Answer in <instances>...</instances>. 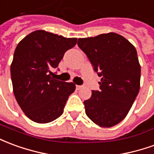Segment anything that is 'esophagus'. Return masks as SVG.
<instances>
[{"mask_svg":"<svg viewBox=\"0 0 154 154\" xmlns=\"http://www.w3.org/2000/svg\"><path fill=\"white\" fill-rule=\"evenodd\" d=\"M83 86L82 85H76V89H80L81 88H82Z\"/></svg>","mask_w":154,"mask_h":154,"instance_id":"1","label":"esophagus"}]
</instances>
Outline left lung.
Instances as JSON below:
<instances>
[{
  "instance_id": "obj_1",
  "label": "left lung",
  "mask_w": 154,
  "mask_h": 154,
  "mask_svg": "<svg viewBox=\"0 0 154 154\" xmlns=\"http://www.w3.org/2000/svg\"><path fill=\"white\" fill-rule=\"evenodd\" d=\"M78 46L101 77L100 90L84 101L87 116L99 126L112 127L124 119L140 87L141 68L137 51L116 33L79 38Z\"/></svg>"
}]
</instances>
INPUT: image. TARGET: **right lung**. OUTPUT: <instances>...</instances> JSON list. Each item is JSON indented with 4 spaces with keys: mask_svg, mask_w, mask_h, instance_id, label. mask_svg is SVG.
<instances>
[{
    "mask_svg": "<svg viewBox=\"0 0 154 154\" xmlns=\"http://www.w3.org/2000/svg\"><path fill=\"white\" fill-rule=\"evenodd\" d=\"M76 43V38L35 30L17 45L11 65L13 91L23 112L34 122L50 123L63 114L75 85L55 79L51 70Z\"/></svg>",
    "mask_w": 154,
    "mask_h": 154,
    "instance_id": "add662e5",
    "label": "right lung"
}]
</instances>
